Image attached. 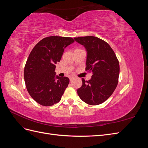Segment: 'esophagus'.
Wrapping results in <instances>:
<instances>
[{
  "mask_svg": "<svg viewBox=\"0 0 148 148\" xmlns=\"http://www.w3.org/2000/svg\"><path fill=\"white\" fill-rule=\"evenodd\" d=\"M73 78H74L73 77H70V81H72Z\"/></svg>",
  "mask_w": 148,
  "mask_h": 148,
  "instance_id": "1",
  "label": "esophagus"
}]
</instances>
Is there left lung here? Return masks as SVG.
<instances>
[{
    "instance_id": "8db88e82",
    "label": "left lung",
    "mask_w": 148,
    "mask_h": 148,
    "mask_svg": "<svg viewBox=\"0 0 148 148\" xmlns=\"http://www.w3.org/2000/svg\"><path fill=\"white\" fill-rule=\"evenodd\" d=\"M87 51L85 70L92 75L78 89L77 93L86 104L96 106L105 102L112 95L119 82V62L109 44L95 36L75 38Z\"/></svg>"
}]
</instances>
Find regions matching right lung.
<instances>
[{
	"label": "right lung",
	"mask_w": 148,
	"mask_h": 148,
	"mask_svg": "<svg viewBox=\"0 0 148 148\" xmlns=\"http://www.w3.org/2000/svg\"><path fill=\"white\" fill-rule=\"evenodd\" d=\"M74 41L70 37L49 36L30 52L25 66V82L31 97L40 105L51 106L60 101L70 79L56 77V64L60 61L64 49Z\"/></svg>",
	"instance_id": "right-lung-1"
}]
</instances>
